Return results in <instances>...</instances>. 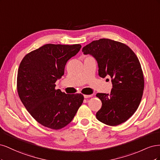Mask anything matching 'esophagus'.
Here are the masks:
<instances>
[{
    "label": "esophagus",
    "mask_w": 160,
    "mask_h": 160,
    "mask_svg": "<svg viewBox=\"0 0 160 160\" xmlns=\"http://www.w3.org/2000/svg\"><path fill=\"white\" fill-rule=\"evenodd\" d=\"M93 97V95H84V98H89Z\"/></svg>",
    "instance_id": "34e87169"
}]
</instances>
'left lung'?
<instances>
[{"mask_svg":"<svg viewBox=\"0 0 160 160\" xmlns=\"http://www.w3.org/2000/svg\"><path fill=\"white\" fill-rule=\"evenodd\" d=\"M82 51L95 57L99 77L109 76L113 85L109 95H96L102 102L97 119L110 126L126 122L138 109L144 89L143 74L138 57L124 43L108 38L92 41Z\"/></svg>","mask_w":160,"mask_h":160,"instance_id":"left-lung-1","label":"left lung"}]
</instances>
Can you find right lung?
<instances>
[{"instance_id":"add662e5","label":"right lung","mask_w":160,"mask_h":160,"mask_svg":"<svg viewBox=\"0 0 160 160\" xmlns=\"http://www.w3.org/2000/svg\"><path fill=\"white\" fill-rule=\"evenodd\" d=\"M81 48L79 44H46L27 54L17 74V91L22 104L38 123L52 129L68 125L84 100L81 93L66 94L55 89L67 62Z\"/></svg>"}]
</instances>
